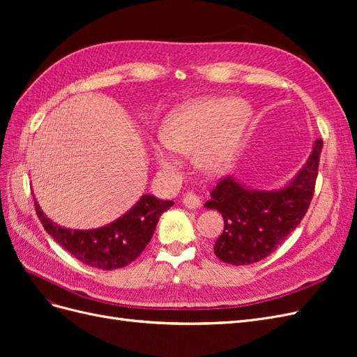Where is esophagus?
<instances>
[{
    "label": "esophagus",
    "instance_id": "obj_1",
    "mask_svg": "<svg viewBox=\"0 0 357 357\" xmlns=\"http://www.w3.org/2000/svg\"><path fill=\"white\" fill-rule=\"evenodd\" d=\"M181 202H183V205H185V207H188L190 210H195V208L201 207V198L197 195L195 192L185 193V195H183Z\"/></svg>",
    "mask_w": 357,
    "mask_h": 357
}]
</instances>
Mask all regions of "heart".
<instances>
[{"label":"heart","mask_w":357,"mask_h":357,"mask_svg":"<svg viewBox=\"0 0 357 357\" xmlns=\"http://www.w3.org/2000/svg\"><path fill=\"white\" fill-rule=\"evenodd\" d=\"M248 121L250 110L240 101L213 98L190 102L168 116L160 129V142L171 152H197L199 167L215 174L231 165ZM156 159L162 168L176 167L162 149H156Z\"/></svg>","instance_id":"1"}]
</instances>
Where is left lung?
Instances as JSON below:
<instances>
[{
    "label": "left lung",
    "instance_id": "left-lung-1",
    "mask_svg": "<svg viewBox=\"0 0 357 357\" xmlns=\"http://www.w3.org/2000/svg\"><path fill=\"white\" fill-rule=\"evenodd\" d=\"M321 139L296 177L283 189L250 190L232 177L222 178L205 202L223 215L225 228L214 243V255L231 265L262 261L282 244L304 218L314 195Z\"/></svg>",
    "mask_w": 357,
    "mask_h": 357
}]
</instances>
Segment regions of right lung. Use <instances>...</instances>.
<instances>
[{
    "instance_id": "right-lung-1",
    "label": "right lung",
    "mask_w": 357,
    "mask_h": 357,
    "mask_svg": "<svg viewBox=\"0 0 357 357\" xmlns=\"http://www.w3.org/2000/svg\"><path fill=\"white\" fill-rule=\"evenodd\" d=\"M172 201L143 195L134 207L110 225L91 231H71L53 223L34 202L40 222L62 248L80 262L98 269H117L134 262L143 253L158 225L160 214Z\"/></svg>"
}]
</instances>
